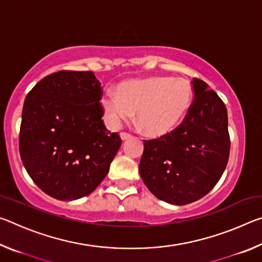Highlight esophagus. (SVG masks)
<instances>
[{
  "label": "esophagus",
  "instance_id": "1",
  "mask_svg": "<svg viewBox=\"0 0 262 262\" xmlns=\"http://www.w3.org/2000/svg\"><path fill=\"white\" fill-rule=\"evenodd\" d=\"M133 135L132 134H129V133H126V132H121L120 133V137H121V140H128V139H130Z\"/></svg>",
  "mask_w": 262,
  "mask_h": 262
}]
</instances>
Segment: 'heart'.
Returning a JSON list of instances; mask_svg holds the SVG:
<instances>
[{
  "label": "heart",
  "instance_id": "obj_1",
  "mask_svg": "<svg viewBox=\"0 0 262 262\" xmlns=\"http://www.w3.org/2000/svg\"><path fill=\"white\" fill-rule=\"evenodd\" d=\"M193 97L189 79L152 76L120 83L117 94H104L101 105L111 126L118 127L136 113V120L144 132L156 136L171 132L184 120Z\"/></svg>",
  "mask_w": 262,
  "mask_h": 262
}]
</instances>
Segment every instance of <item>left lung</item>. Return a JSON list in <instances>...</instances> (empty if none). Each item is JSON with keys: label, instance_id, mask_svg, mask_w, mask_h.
Instances as JSON below:
<instances>
[{"label": "left lung", "instance_id": "left-lung-1", "mask_svg": "<svg viewBox=\"0 0 262 262\" xmlns=\"http://www.w3.org/2000/svg\"><path fill=\"white\" fill-rule=\"evenodd\" d=\"M183 122L157 139L143 140L139 171L148 189L171 205H187L215 187L230 155L227 107L199 78Z\"/></svg>", "mask_w": 262, "mask_h": 262}]
</instances>
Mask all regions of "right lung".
Instances as JSON below:
<instances>
[{
    "mask_svg": "<svg viewBox=\"0 0 262 262\" xmlns=\"http://www.w3.org/2000/svg\"><path fill=\"white\" fill-rule=\"evenodd\" d=\"M103 88L91 72L60 70L26 96L19 154L31 179L50 196L77 200L98 187L121 145L106 129Z\"/></svg>",
    "mask_w": 262,
    "mask_h": 262,
    "instance_id": "obj_1",
    "label": "right lung"
}]
</instances>
